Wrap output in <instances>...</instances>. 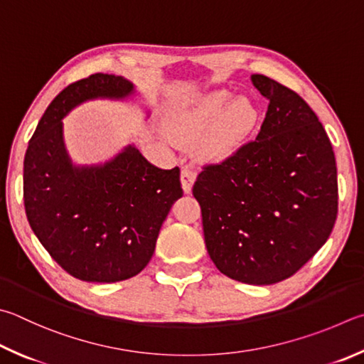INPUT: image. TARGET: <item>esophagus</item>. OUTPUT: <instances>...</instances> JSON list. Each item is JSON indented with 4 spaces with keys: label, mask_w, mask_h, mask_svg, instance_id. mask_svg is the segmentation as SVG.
I'll return each instance as SVG.
<instances>
[{
    "label": "esophagus",
    "mask_w": 364,
    "mask_h": 364,
    "mask_svg": "<svg viewBox=\"0 0 364 364\" xmlns=\"http://www.w3.org/2000/svg\"><path fill=\"white\" fill-rule=\"evenodd\" d=\"M194 181H196V171L191 167H183V170H181V184H183L184 193H186V194L191 193Z\"/></svg>",
    "instance_id": "esophagus-1"
}]
</instances>
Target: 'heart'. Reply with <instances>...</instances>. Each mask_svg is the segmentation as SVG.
<instances>
[{
  "label": "heart",
  "instance_id": "b5f03b06",
  "mask_svg": "<svg viewBox=\"0 0 364 364\" xmlns=\"http://www.w3.org/2000/svg\"><path fill=\"white\" fill-rule=\"evenodd\" d=\"M230 92L215 90L200 97L176 117L173 130L183 141L200 140L202 153L223 157L235 151L253 130L257 111L247 97L230 102Z\"/></svg>",
  "mask_w": 364,
  "mask_h": 364
}]
</instances>
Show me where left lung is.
Returning a JSON list of instances; mask_svg holds the SVG:
<instances>
[{"instance_id": "left-lung-1", "label": "left lung", "mask_w": 364, "mask_h": 364, "mask_svg": "<svg viewBox=\"0 0 364 364\" xmlns=\"http://www.w3.org/2000/svg\"><path fill=\"white\" fill-rule=\"evenodd\" d=\"M251 81L269 100L259 134L228 159L205 165L193 194L218 270L248 285H272L328 240L338 218V168L312 108L267 76Z\"/></svg>"}]
</instances>
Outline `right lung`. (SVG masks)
I'll use <instances>...</instances> for the list:
<instances>
[{
    "instance_id": "obj_1",
    "label": "right lung",
    "mask_w": 364,
    "mask_h": 364,
    "mask_svg": "<svg viewBox=\"0 0 364 364\" xmlns=\"http://www.w3.org/2000/svg\"><path fill=\"white\" fill-rule=\"evenodd\" d=\"M130 94V81L103 73L70 84L44 111L25 153L26 220L52 259L82 282L140 274L183 196L180 168H157L132 144L103 165L76 167L68 157L62 119L92 98Z\"/></svg>"
}]
</instances>
